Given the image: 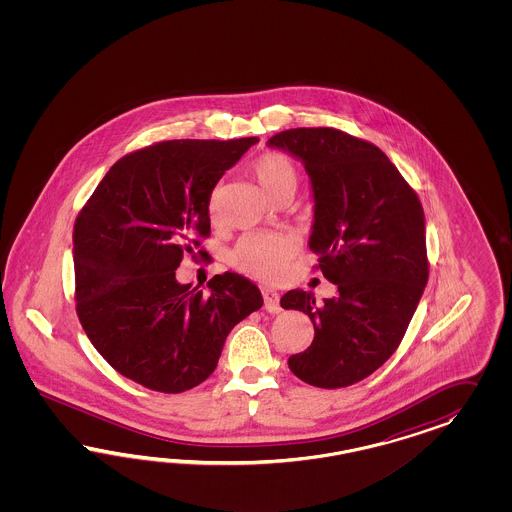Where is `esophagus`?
<instances>
[{"mask_svg":"<svg viewBox=\"0 0 512 512\" xmlns=\"http://www.w3.org/2000/svg\"><path fill=\"white\" fill-rule=\"evenodd\" d=\"M263 298H264V310L268 311V313H278L281 308H279V295L276 291H272V289H263Z\"/></svg>","mask_w":512,"mask_h":512,"instance_id":"34e87169","label":"esophagus"}]
</instances>
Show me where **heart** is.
<instances>
[{
  "label": "heart",
  "mask_w": 512,
  "mask_h": 512,
  "mask_svg": "<svg viewBox=\"0 0 512 512\" xmlns=\"http://www.w3.org/2000/svg\"><path fill=\"white\" fill-rule=\"evenodd\" d=\"M253 174L266 195L274 201L295 193L298 171L287 155L278 152L263 154L253 163ZM208 214L216 221L219 214V193L214 191L208 204ZM298 251L296 236L289 233H251L242 236L231 253V263L251 278L276 281L287 270V264Z\"/></svg>",
  "instance_id": "obj_1"
}]
</instances>
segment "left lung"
<instances>
[{
  "mask_svg": "<svg viewBox=\"0 0 512 512\" xmlns=\"http://www.w3.org/2000/svg\"><path fill=\"white\" fill-rule=\"evenodd\" d=\"M310 176V249L338 295L315 304L289 291L281 308L304 311L315 336L289 358L298 379L321 388L355 385L398 349L428 281L426 225L417 193L372 142L332 127L287 129L268 139Z\"/></svg>",
  "mask_w": 512,
  "mask_h": 512,
  "instance_id": "left-lung-1",
  "label": "left lung"
}]
</instances>
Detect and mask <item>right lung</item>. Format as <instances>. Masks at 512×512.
Returning <instances> with one entry per match:
<instances>
[{
	"mask_svg": "<svg viewBox=\"0 0 512 512\" xmlns=\"http://www.w3.org/2000/svg\"><path fill=\"white\" fill-rule=\"evenodd\" d=\"M255 142L165 140L127 154L78 214L80 325L99 355L142 387L178 394L201 385L229 332L263 306L240 274L214 276L204 295L174 272L210 236L212 191Z\"/></svg>",
	"mask_w": 512,
	"mask_h": 512,
	"instance_id": "right-lung-1",
	"label": "right lung"
}]
</instances>
